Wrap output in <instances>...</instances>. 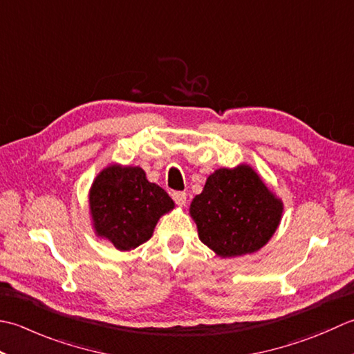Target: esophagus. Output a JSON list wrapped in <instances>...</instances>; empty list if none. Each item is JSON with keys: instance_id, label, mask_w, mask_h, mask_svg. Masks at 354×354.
<instances>
[{"instance_id": "obj_1", "label": "esophagus", "mask_w": 354, "mask_h": 354, "mask_svg": "<svg viewBox=\"0 0 354 354\" xmlns=\"http://www.w3.org/2000/svg\"><path fill=\"white\" fill-rule=\"evenodd\" d=\"M172 198H174L176 203L178 206H185L186 205V192H172Z\"/></svg>"}]
</instances>
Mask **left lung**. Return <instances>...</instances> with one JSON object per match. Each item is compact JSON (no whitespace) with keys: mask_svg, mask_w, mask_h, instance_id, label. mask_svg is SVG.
<instances>
[{"mask_svg":"<svg viewBox=\"0 0 354 354\" xmlns=\"http://www.w3.org/2000/svg\"><path fill=\"white\" fill-rule=\"evenodd\" d=\"M283 201L257 171L243 163L215 169L194 197L189 214L201 243L221 258L254 254L275 234Z\"/></svg>","mask_w":354,"mask_h":354,"instance_id":"1","label":"left lung"}]
</instances>
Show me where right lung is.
<instances>
[{"instance_id":"right-lung-1","label":"right lung","mask_w":354,"mask_h":354,"mask_svg":"<svg viewBox=\"0 0 354 354\" xmlns=\"http://www.w3.org/2000/svg\"><path fill=\"white\" fill-rule=\"evenodd\" d=\"M95 234L118 250H131L153 236L162 215L174 201L139 167L113 163L99 172L88 194Z\"/></svg>"}]
</instances>
